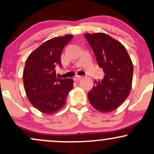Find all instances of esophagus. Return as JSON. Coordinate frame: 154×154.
Masks as SVG:
<instances>
[{
  "label": "esophagus",
  "mask_w": 154,
  "mask_h": 154,
  "mask_svg": "<svg viewBox=\"0 0 154 154\" xmlns=\"http://www.w3.org/2000/svg\"><path fill=\"white\" fill-rule=\"evenodd\" d=\"M82 76H79V75H76L75 77H74V80L75 81H79V79L82 78Z\"/></svg>",
  "instance_id": "1"
}]
</instances>
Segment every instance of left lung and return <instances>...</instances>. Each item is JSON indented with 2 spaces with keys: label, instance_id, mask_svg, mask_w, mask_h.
Listing matches in <instances>:
<instances>
[{
  "label": "left lung",
  "instance_id": "left-lung-1",
  "mask_svg": "<svg viewBox=\"0 0 154 154\" xmlns=\"http://www.w3.org/2000/svg\"><path fill=\"white\" fill-rule=\"evenodd\" d=\"M98 66L103 69L102 80L95 81L88 93L93 108L101 112L115 110L128 97L132 87L133 65L125 46L105 33L85 35Z\"/></svg>",
  "mask_w": 154,
  "mask_h": 154
}]
</instances>
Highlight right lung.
Segmentation results:
<instances>
[{
    "mask_svg": "<svg viewBox=\"0 0 154 154\" xmlns=\"http://www.w3.org/2000/svg\"><path fill=\"white\" fill-rule=\"evenodd\" d=\"M73 35L47 40L28 56L23 81L26 94L34 107L44 114H54L66 103L73 79L56 77V66L61 67V55Z\"/></svg>",
    "mask_w": 154,
    "mask_h": 154,
    "instance_id": "1",
    "label": "right lung"
}]
</instances>
